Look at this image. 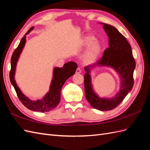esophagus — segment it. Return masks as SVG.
<instances>
[{"mask_svg": "<svg viewBox=\"0 0 150 150\" xmlns=\"http://www.w3.org/2000/svg\"><path fill=\"white\" fill-rule=\"evenodd\" d=\"M81 72H82V69H81L80 67H78V68H77V69H76V72L77 74H79V73H81Z\"/></svg>", "mask_w": 150, "mask_h": 150, "instance_id": "34e87169", "label": "esophagus"}]
</instances>
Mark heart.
Wrapping results in <instances>:
<instances>
[{
    "label": "heart",
    "mask_w": 150,
    "mask_h": 150,
    "mask_svg": "<svg viewBox=\"0 0 150 150\" xmlns=\"http://www.w3.org/2000/svg\"><path fill=\"white\" fill-rule=\"evenodd\" d=\"M94 41L95 39L92 36H87L84 39V45L89 46L83 55L84 59L88 62H92L96 59L101 51L100 45L98 42Z\"/></svg>",
    "instance_id": "1"
}]
</instances>
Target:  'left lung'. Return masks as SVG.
<instances>
[{"label": "left lung", "mask_w": 150, "mask_h": 150, "mask_svg": "<svg viewBox=\"0 0 150 150\" xmlns=\"http://www.w3.org/2000/svg\"><path fill=\"white\" fill-rule=\"evenodd\" d=\"M109 37V47L104 50L102 57L96 63L85 67L84 84L85 96L91 106L100 111L112 110L123 101L134 84L133 72L136 66L132 49L129 42L115 27L103 24ZM110 66L119 73L122 79L120 92L111 99L99 98L93 91L88 69L95 65Z\"/></svg>", "instance_id": "1"}]
</instances>
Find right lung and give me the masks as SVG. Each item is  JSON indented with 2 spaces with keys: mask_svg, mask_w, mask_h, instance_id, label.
<instances>
[{
  "mask_svg": "<svg viewBox=\"0 0 150 150\" xmlns=\"http://www.w3.org/2000/svg\"><path fill=\"white\" fill-rule=\"evenodd\" d=\"M33 29V27H32L25 35L28 34L29 32ZM25 39L26 36L24 35L21 39L19 46L15 49L12 55L11 59V69L9 73L10 81L16 90L18 98L27 108L34 111H39L42 112H48L54 110L59 103L61 101V90L62 88V86L64 85L66 80L69 77L75 74L78 65L74 62H68L66 63L62 67L54 68L53 79L49 93H47L42 100H38L37 101L30 100L21 93L14 80V74L17 61L25 45Z\"/></svg>",
  "mask_w": 150,
  "mask_h": 150,
  "instance_id": "1",
  "label": "right lung"
}]
</instances>
